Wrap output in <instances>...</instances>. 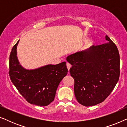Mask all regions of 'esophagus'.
Returning <instances> with one entry per match:
<instances>
[{
	"label": "esophagus",
	"mask_w": 127,
	"mask_h": 127,
	"mask_svg": "<svg viewBox=\"0 0 127 127\" xmlns=\"http://www.w3.org/2000/svg\"><path fill=\"white\" fill-rule=\"evenodd\" d=\"M66 67H67V69H68V70H70V67H71V65H70V64H68V63H67L66 64Z\"/></svg>",
	"instance_id": "34e87169"
}]
</instances>
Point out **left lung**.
<instances>
[{"mask_svg":"<svg viewBox=\"0 0 127 127\" xmlns=\"http://www.w3.org/2000/svg\"><path fill=\"white\" fill-rule=\"evenodd\" d=\"M106 43L92 46L67 57L74 80V92L84 106L101 103L110 95L120 76V55L116 44L107 35Z\"/></svg>","mask_w":127,"mask_h":127,"instance_id":"8db88e82","label":"left lung"}]
</instances>
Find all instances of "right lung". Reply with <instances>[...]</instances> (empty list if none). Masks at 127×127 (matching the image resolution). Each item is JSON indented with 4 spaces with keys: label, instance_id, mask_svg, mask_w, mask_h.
I'll return each mask as SVG.
<instances>
[{
    "label": "right lung",
    "instance_id": "obj_1",
    "mask_svg": "<svg viewBox=\"0 0 127 127\" xmlns=\"http://www.w3.org/2000/svg\"><path fill=\"white\" fill-rule=\"evenodd\" d=\"M20 40L10 55L9 76L11 81L29 103L46 106L54 100L57 88L68 72L65 62L46 65L34 69L24 68L17 57Z\"/></svg>",
    "mask_w": 127,
    "mask_h": 127
}]
</instances>
